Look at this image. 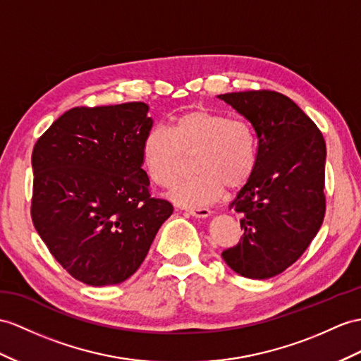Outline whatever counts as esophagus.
Wrapping results in <instances>:
<instances>
[{
	"instance_id": "obj_1",
	"label": "esophagus",
	"mask_w": 361,
	"mask_h": 361,
	"mask_svg": "<svg viewBox=\"0 0 361 361\" xmlns=\"http://www.w3.org/2000/svg\"><path fill=\"white\" fill-rule=\"evenodd\" d=\"M185 211L188 214H191L192 217H199V219L208 217L211 214V211L207 209V208H185Z\"/></svg>"
}]
</instances>
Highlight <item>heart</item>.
I'll return each instance as SVG.
<instances>
[{
	"instance_id": "heart-1",
	"label": "heart",
	"mask_w": 361,
	"mask_h": 361,
	"mask_svg": "<svg viewBox=\"0 0 361 361\" xmlns=\"http://www.w3.org/2000/svg\"><path fill=\"white\" fill-rule=\"evenodd\" d=\"M191 156L196 174L169 196L183 207L211 204L224 188L235 191L251 179L257 165L256 131L247 119L192 109L171 119L169 130L156 127L144 137L142 165L156 185L171 187Z\"/></svg>"
}]
</instances>
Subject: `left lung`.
<instances>
[{
  "instance_id": "left-lung-1",
  "label": "left lung",
  "mask_w": 361,
  "mask_h": 361,
  "mask_svg": "<svg viewBox=\"0 0 361 361\" xmlns=\"http://www.w3.org/2000/svg\"><path fill=\"white\" fill-rule=\"evenodd\" d=\"M257 136V165L231 208L243 235L222 257L237 274L269 279L302 256L326 211L322 131L288 96L271 90L219 94Z\"/></svg>"
}]
</instances>
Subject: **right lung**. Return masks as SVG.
<instances>
[{
    "mask_svg": "<svg viewBox=\"0 0 361 361\" xmlns=\"http://www.w3.org/2000/svg\"><path fill=\"white\" fill-rule=\"evenodd\" d=\"M145 102L75 107L33 147L32 221L70 276L107 286L133 276L169 200L150 195L142 142L152 130Z\"/></svg>",
    "mask_w": 361,
    "mask_h": 361,
    "instance_id": "obj_1",
    "label": "right lung"
}]
</instances>
